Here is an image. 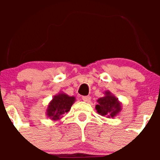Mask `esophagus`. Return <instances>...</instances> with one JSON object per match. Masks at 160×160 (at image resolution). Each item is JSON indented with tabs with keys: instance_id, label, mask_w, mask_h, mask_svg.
<instances>
[{
	"instance_id": "esophagus-1",
	"label": "esophagus",
	"mask_w": 160,
	"mask_h": 160,
	"mask_svg": "<svg viewBox=\"0 0 160 160\" xmlns=\"http://www.w3.org/2000/svg\"><path fill=\"white\" fill-rule=\"evenodd\" d=\"M82 100L85 102H90V96H84V97H82Z\"/></svg>"
}]
</instances>
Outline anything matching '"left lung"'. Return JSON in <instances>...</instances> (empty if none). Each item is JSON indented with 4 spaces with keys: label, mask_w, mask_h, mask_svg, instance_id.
<instances>
[{
    "label": "left lung",
    "mask_w": 160,
    "mask_h": 160,
    "mask_svg": "<svg viewBox=\"0 0 160 160\" xmlns=\"http://www.w3.org/2000/svg\"><path fill=\"white\" fill-rule=\"evenodd\" d=\"M97 102L98 104L95 106L97 112L108 118H114L122 111V102L109 90H106L104 96L100 98Z\"/></svg>",
    "instance_id": "left-lung-1"
}]
</instances>
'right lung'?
<instances>
[{
    "label": "right lung",
    "instance_id": "add662e5",
    "mask_svg": "<svg viewBox=\"0 0 160 160\" xmlns=\"http://www.w3.org/2000/svg\"><path fill=\"white\" fill-rule=\"evenodd\" d=\"M75 101V97H70L67 93L60 92L55 95L49 103L46 112V116L52 121H59L63 117L64 114L70 111Z\"/></svg>",
    "mask_w": 160,
    "mask_h": 160
}]
</instances>
